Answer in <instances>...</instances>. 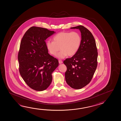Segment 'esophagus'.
Masks as SVG:
<instances>
[{"instance_id":"34e87169","label":"esophagus","mask_w":121,"mask_h":121,"mask_svg":"<svg viewBox=\"0 0 121 121\" xmlns=\"http://www.w3.org/2000/svg\"><path fill=\"white\" fill-rule=\"evenodd\" d=\"M59 64H61L63 62H62V61L61 60H59Z\"/></svg>"}]
</instances>
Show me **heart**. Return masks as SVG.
Here are the masks:
<instances>
[{"mask_svg": "<svg viewBox=\"0 0 121 121\" xmlns=\"http://www.w3.org/2000/svg\"><path fill=\"white\" fill-rule=\"evenodd\" d=\"M53 39V41H47L46 47L52 55H56H56L59 59H64L68 55H74L78 51L82 43L80 34L75 31L61 32L54 36Z\"/></svg>", "mask_w": 121, "mask_h": 121, "instance_id": "obj_1", "label": "heart"}]
</instances>
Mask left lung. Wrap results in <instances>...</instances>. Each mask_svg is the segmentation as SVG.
<instances>
[{"mask_svg":"<svg viewBox=\"0 0 121 121\" xmlns=\"http://www.w3.org/2000/svg\"><path fill=\"white\" fill-rule=\"evenodd\" d=\"M70 28L80 31L82 43L77 52L64 61L67 68L65 78L70 87L80 89L88 84L93 77L97 66V49L93 35L86 28L79 26Z\"/></svg>","mask_w":121,"mask_h":121,"instance_id":"left-lung-1","label":"left lung"}]
</instances>
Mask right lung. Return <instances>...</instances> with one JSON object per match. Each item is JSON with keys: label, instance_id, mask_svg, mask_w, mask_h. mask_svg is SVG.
<instances>
[{"label": "right lung", "instance_id": "right-lung-1", "mask_svg": "<svg viewBox=\"0 0 121 121\" xmlns=\"http://www.w3.org/2000/svg\"><path fill=\"white\" fill-rule=\"evenodd\" d=\"M55 33L34 26L22 39L18 56L19 73L27 85L36 91H44L49 87L52 74L59 65L58 60L48 53L45 42Z\"/></svg>", "mask_w": 121, "mask_h": 121}]
</instances>
